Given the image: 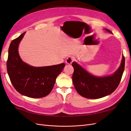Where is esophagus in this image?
Wrapping results in <instances>:
<instances>
[{"label":"esophagus","mask_w":131,"mask_h":131,"mask_svg":"<svg viewBox=\"0 0 131 131\" xmlns=\"http://www.w3.org/2000/svg\"><path fill=\"white\" fill-rule=\"evenodd\" d=\"M74 61V58L73 57H68L66 59V63L67 64H72V62Z\"/></svg>","instance_id":"esophagus-1"}]
</instances>
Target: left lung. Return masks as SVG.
I'll list each match as a JSON object with an SVG mask.
<instances>
[{"label": "left lung", "instance_id": "obj_1", "mask_svg": "<svg viewBox=\"0 0 131 131\" xmlns=\"http://www.w3.org/2000/svg\"><path fill=\"white\" fill-rule=\"evenodd\" d=\"M105 30L112 33L110 30ZM125 59L123 55L121 65L114 74L108 77H96L78 64L72 63L74 73L73 82L75 89L81 96L89 99H98L112 93L116 89L121 81L125 69Z\"/></svg>", "mask_w": 131, "mask_h": 131}]
</instances>
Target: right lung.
<instances>
[{"instance_id": "add662e5", "label": "right lung", "mask_w": 131, "mask_h": 131, "mask_svg": "<svg viewBox=\"0 0 131 131\" xmlns=\"http://www.w3.org/2000/svg\"><path fill=\"white\" fill-rule=\"evenodd\" d=\"M25 32L12 41L6 62L7 72L11 84L18 92L30 98H41L52 91L64 63L33 67L23 62L18 53V46Z\"/></svg>"}]
</instances>
